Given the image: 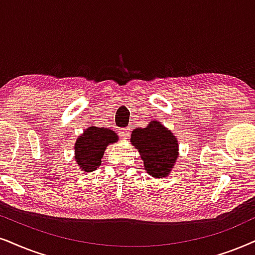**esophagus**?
<instances>
[{
  "instance_id": "1",
  "label": "esophagus",
  "mask_w": 255,
  "mask_h": 255,
  "mask_svg": "<svg viewBox=\"0 0 255 255\" xmlns=\"http://www.w3.org/2000/svg\"><path fill=\"white\" fill-rule=\"evenodd\" d=\"M119 134H120V136L122 138H127L128 136H129V129H126V128H122V129H120V131H119Z\"/></svg>"
}]
</instances>
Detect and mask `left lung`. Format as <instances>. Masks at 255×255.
<instances>
[{"label":"left lung","instance_id":"obj_1","mask_svg":"<svg viewBox=\"0 0 255 255\" xmlns=\"http://www.w3.org/2000/svg\"><path fill=\"white\" fill-rule=\"evenodd\" d=\"M130 142L143 160L146 172L153 178H166L179 155L178 140L159 121L131 131Z\"/></svg>","mask_w":255,"mask_h":255}]
</instances>
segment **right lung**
Returning <instances> with one entry per match:
<instances>
[{"label":"right lung","instance_id":"obj_1","mask_svg":"<svg viewBox=\"0 0 255 255\" xmlns=\"http://www.w3.org/2000/svg\"><path fill=\"white\" fill-rule=\"evenodd\" d=\"M118 141V135L109 128L88 127L81 136L77 137L75 160L83 172H93L101 165V159L108 144Z\"/></svg>","mask_w":255,"mask_h":255}]
</instances>
